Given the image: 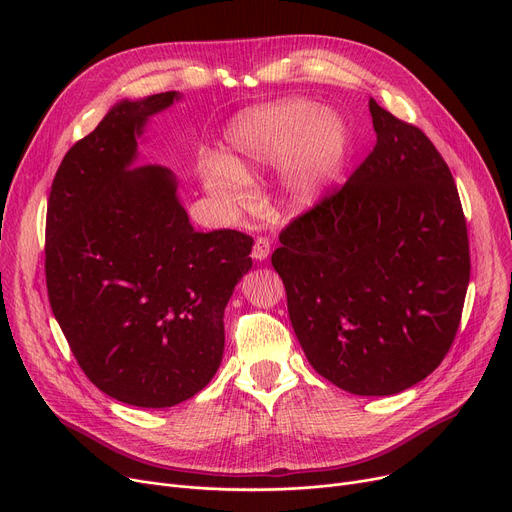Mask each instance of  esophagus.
I'll return each instance as SVG.
<instances>
[{
    "instance_id": "1",
    "label": "esophagus",
    "mask_w": 512,
    "mask_h": 512,
    "mask_svg": "<svg viewBox=\"0 0 512 512\" xmlns=\"http://www.w3.org/2000/svg\"><path fill=\"white\" fill-rule=\"evenodd\" d=\"M270 253H272V242L267 240V238H257L255 245H253L251 257H253L255 261H265L267 257H270Z\"/></svg>"
}]
</instances>
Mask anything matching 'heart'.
I'll use <instances>...</instances> for the list:
<instances>
[{
    "instance_id": "obj_1",
    "label": "heart",
    "mask_w": 512,
    "mask_h": 512,
    "mask_svg": "<svg viewBox=\"0 0 512 512\" xmlns=\"http://www.w3.org/2000/svg\"><path fill=\"white\" fill-rule=\"evenodd\" d=\"M226 164L203 172L207 191L226 209L238 211L249 199V182L265 170L280 168L278 203L284 213L313 209L340 176L351 128L330 107L311 99H284L238 116L224 130Z\"/></svg>"
}]
</instances>
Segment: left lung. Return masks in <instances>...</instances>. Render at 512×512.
I'll return each mask as SVG.
<instances>
[{"instance_id": "obj_1", "label": "left lung", "mask_w": 512, "mask_h": 512, "mask_svg": "<svg viewBox=\"0 0 512 512\" xmlns=\"http://www.w3.org/2000/svg\"><path fill=\"white\" fill-rule=\"evenodd\" d=\"M375 147L274 251L288 315L313 369L359 396L432 373L461 324L469 240L459 191L425 134L369 99Z\"/></svg>"}]
</instances>
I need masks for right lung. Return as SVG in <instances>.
<instances>
[{"label":"right lung","instance_id":"obj_1","mask_svg":"<svg viewBox=\"0 0 512 512\" xmlns=\"http://www.w3.org/2000/svg\"><path fill=\"white\" fill-rule=\"evenodd\" d=\"M178 91L122 99L62 159L47 203L49 303L87 378L132 407L203 390L224 357V309L253 238L197 232L164 166H139L149 120Z\"/></svg>","mask_w":512,"mask_h":512}]
</instances>
